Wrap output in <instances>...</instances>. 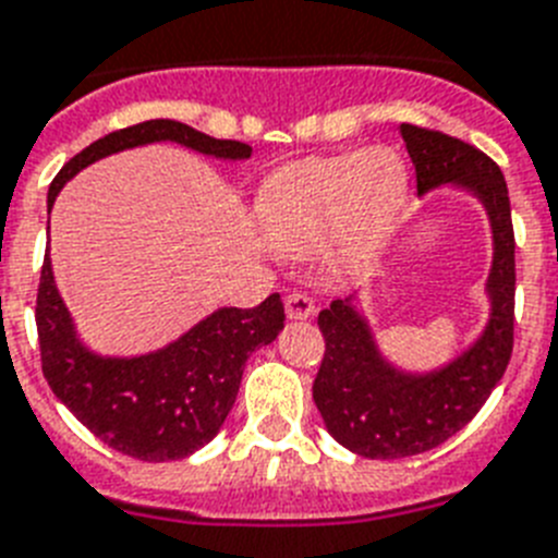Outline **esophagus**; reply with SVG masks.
<instances>
[{
    "mask_svg": "<svg viewBox=\"0 0 558 558\" xmlns=\"http://www.w3.org/2000/svg\"><path fill=\"white\" fill-rule=\"evenodd\" d=\"M312 312H315V301L306 292H292L287 298V315L292 320H306L312 317Z\"/></svg>",
    "mask_w": 558,
    "mask_h": 558,
    "instance_id": "obj_1",
    "label": "esophagus"
}]
</instances>
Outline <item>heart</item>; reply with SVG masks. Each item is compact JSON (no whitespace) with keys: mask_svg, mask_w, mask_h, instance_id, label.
Masks as SVG:
<instances>
[{"mask_svg":"<svg viewBox=\"0 0 558 558\" xmlns=\"http://www.w3.org/2000/svg\"><path fill=\"white\" fill-rule=\"evenodd\" d=\"M409 195V172L391 149L292 163L266 178L255 201L271 250L298 255L326 241L323 266L349 278L377 255Z\"/></svg>","mask_w":558,"mask_h":558,"instance_id":"obj_1","label":"heart"}]
</instances>
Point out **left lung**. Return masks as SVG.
Wrapping results in <instances>:
<instances>
[{
  "label": "left lung",
  "instance_id": "1",
  "mask_svg": "<svg viewBox=\"0 0 558 558\" xmlns=\"http://www.w3.org/2000/svg\"><path fill=\"white\" fill-rule=\"evenodd\" d=\"M416 170V192L457 184L474 192L494 229L488 275L490 320L482 337L448 366L428 374L400 372L383 357L351 298L317 315L326 340L312 397L331 437L366 460H402L442 446L465 428L502 380L513 351V223L502 170L482 149L416 124H400Z\"/></svg>",
  "mask_w": 558,
  "mask_h": 558
}]
</instances>
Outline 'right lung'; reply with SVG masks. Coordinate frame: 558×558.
<instances>
[{"instance_id": "obj_1", "label": "right lung", "mask_w": 558, "mask_h": 558, "mask_svg": "<svg viewBox=\"0 0 558 558\" xmlns=\"http://www.w3.org/2000/svg\"><path fill=\"white\" fill-rule=\"evenodd\" d=\"M153 142L184 144L229 161L252 156L250 144L213 138L181 121H142L98 138L70 158L50 184L48 207L87 163ZM283 320V301L275 292L255 308H218L175 343L142 357H98L76 337L56 289L50 255L41 264L36 294L41 372L53 395L101 442L144 462L184 460L207 446L235 402L250 354L269 345Z\"/></svg>"}]
</instances>
